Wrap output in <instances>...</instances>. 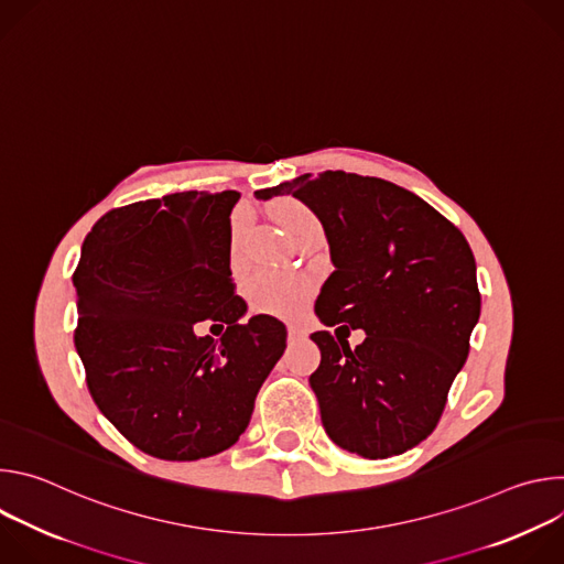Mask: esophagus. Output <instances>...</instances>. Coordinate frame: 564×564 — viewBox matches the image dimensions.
<instances>
[{
	"label": "esophagus",
	"instance_id": "34e87169",
	"mask_svg": "<svg viewBox=\"0 0 564 564\" xmlns=\"http://www.w3.org/2000/svg\"><path fill=\"white\" fill-rule=\"evenodd\" d=\"M288 339H290V341L303 339V330H301V328H294V326H290V330H288Z\"/></svg>",
	"mask_w": 564,
	"mask_h": 564
}]
</instances>
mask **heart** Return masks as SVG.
I'll use <instances>...</instances> for the list:
<instances>
[{
  "label": "heart",
  "instance_id": "1",
  "mask_svg": "<svg viewBox=\"0 0 564 564\" xmlns=\"http://www.w3.org/2000/svg\"><path fill=\"white\" fill-rule=\"evenodd\" d=\"M276 220L283 227V231L288 234L296 225L316 220V218L305 205H301L296 200H283L276 207ZM246 294H248L252 307L259 312L290 314L301 305V301L305 296V288L301 281H296L294 276H288L283 272L259 270L257 274H252L248 279Z\"/></svg>",
  "mask_w": 564,
  "mask_h": 564
}]
</instances>
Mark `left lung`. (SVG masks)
Returning <instances> with one entry per match:
<instances>
[{
    "label": "left lung",
    "mask_w": 564,
    "mask_h": 564,
    "mask_svg": "<svg viewBox=\"0 0 564 564\" xmlns=\"http://www.w3.org/2000/svg\"><path fill=\"white\" fill-rule=\"evenodd\" d=\"M292 194L321 220L335 272L314 312L367 339L350 351L347 326L312 333L321 364L310 375L328 437L383 459L437 426L479 318L475 259L462 231L413 192L346 172L303 174L254 196Z\"/></svg>",
    "instance_id": "obj_1"
}]
</instances>
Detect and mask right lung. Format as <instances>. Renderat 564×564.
<instances>
[{"instance_id": "right-lung-1", "label": "right lung", "mask_w": 564, "mask_h": 564, "mask_svg": "<svg viewBox=\"0 0 564 564\" xmlns=\"http://www.w3.org/2000/svg\"><path fill=\"white\" fill-rule=\"evenodd\" d=\"M238 192H181L105 214L83 243L73 285L75 348L102 415L140 451L172 462L216 455L250 424L285 350L276 316L240 318L229 214ZM198 319L228 326L198 338Z\"/></svg>"}]
</instances>
